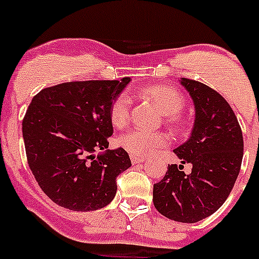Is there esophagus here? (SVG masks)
I'll return each instance as SVG.
<instances>
[{
  "label": "esophagus",
  "mask_w": 259,
  "mask_h": 259,
  "mask_svg": "<svg viewBox=\"0 0 259 259\" xmlns=\"http://www.w3.org/2000/svg\"><path fill=\"white\" fill-rule=\"evenodd\" d=\"M131 162L132 164H137V163L145 162V158H144V156H139V155H134V154H131Z\"/></svg>",
  "instance_id": "34e87169"
}]
</instances>
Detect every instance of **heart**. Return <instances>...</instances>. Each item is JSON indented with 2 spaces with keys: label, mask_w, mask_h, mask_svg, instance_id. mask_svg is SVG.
<instances>
[{
  "label": "heart",
  "mask_w": 259,
  "mask_h": 259,
  "mask_svg": "<svg viewBox=\"0 0 259 259\" xmlns=\"http://www.w3.org/2000/svg\"><path fill=\"white\" fill-rule=\"evenodd\" d=\"M142 94L156 104L159 110L167 117V120L173 125H179L180 119L177 114L185 108V97L181 92L172 86L158 84V86L146 87ZM130 108L131 99L125 94H120L115 97L110 106V120L114 127L123 128L130 120ZM119 145L128 153L134 155L145 156L154 151L164 148L169 144V136L163 132H151L142 128H132L118 140Z\"/></svg>",
  "instance_id": "1"
}]
</instances>
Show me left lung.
I'll list each match as a JSON object with an SVG mask.
<instances>
[{"label": "left lung", "instance_id": "obj_1", "mask_svg": "<svg viewBox=\"0 0 259 259\" xmlns=\"http://www.w3.org/2000/svg\"><path fill=\"white\" fill-rule=\"evenodd\" d=\"M195 106L191 136L173 150L181 164L168 165L154 184V207L164 217L195 224L209 217L231 193L240 172L244 142L240 124L221 95L198 80L181 78ZM190 162L192 173L181 170Z\"/></svg>", "mask_w": 259, "mask_h": 259}]
</instances>
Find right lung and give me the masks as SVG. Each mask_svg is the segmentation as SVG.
<instances>
[{"mask_svg": "<svg viewBox=\"0 0 259 259\" xmlns=\"http://www.w3.org/2000/svg\"><path fill=\"white\" fill-rule=\"evenodd\" d=\"M131 78L66 82L44 89L23 119L28 164L45 194L60 207L90 212L106 207L117 177L131 167L123 148L109 150L110 106ZM101 150L96 157L93 153Z\"/></svg>", "mask_w": 259, "mask_h": 259, "instance_id": "obj_1", "label": "right lung"}]
</instances>
